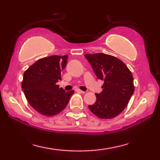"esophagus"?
Masks as SVG:
<instances>
[{"label":"esophagus","mask_w":160,"mask_h":160,"mask_svg":"<svg viewBox=\"0 0 160 160\" xmlns=\"http://www.w3.org/2000/svg\"><path fill=\"white\" fill-rule=\"evenodd\" d=\"M76 92H80V93H82V94L85 93V92L82 91V90H81V89H76Z\"/></svg>","instance_id":"1"}]
</instances>
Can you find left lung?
Instances as JSON below:
<instances>
[{"label":"left lung","instance_id":"left-lung-1","mask_svg":"<svg viewBox=\"0 0 160 160\" xmlns=\"http://www.w3.org/2000/svg\"><path fill=\"white\" fill-rule=\"evenodd\" d=\"M97 77L104 82L102 91L96 93V102L89 108L100 119H112L125 108L134 92L132 73L115 57L103 53L84 55Z\"/></svg>","mask_w":160,"mask_h":160}]
</instances>
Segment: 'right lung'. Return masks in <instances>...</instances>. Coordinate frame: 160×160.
<instances>
[{
  "instance_id": "right-lung-1",
  "label": "right lung",
  "mask_w": 160,
  "mask_h": 160,
  "mask_svg": "<svg viewBox=\"0 0 160 160\" xmlns=\"http://www.w3.org/2000/svg\"><path fill=\"white\" fill-rule=\"evenodd\" d=\"M68 55L49 56L37 60L26 70L22 88L29 104L46 117L64 110L74 90L65 92L57 82L67 65Z\"/></svg>"
}]
</instances>
